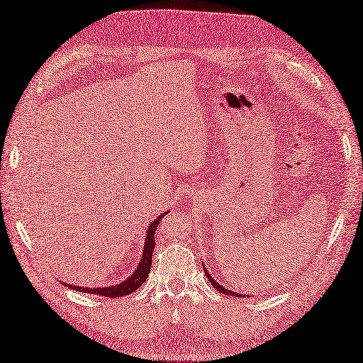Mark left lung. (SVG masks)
I'll list each match as a JSON object with an SVG mask.
<instances>
[{
	"instance_id": "left-lung-1",
	"label": "left lung",
	"mask_w": 363,
	"mask_h": 363,
	"mask_svg": "<svg viewBox=\"0 0 363 363\" xmlns=\"http://www.w3.org/2000/svg\"><path fill=\"white\" fill-rule=\"evenodd\" d=\"M204 272H206V276H207V279H209L211 281V284L213 285V289H217L218 291H221V293H225V295H233V296H240V295H238V293H235V291H233V290H228V289H225V287H221V285L217 282V281H215L213 279V277L209 274V273H207V269L204 268Z\"/></svg>"
}]
</instances>
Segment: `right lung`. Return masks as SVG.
I'll list each match as a JSON object with an SVG mask.
<instances>
[{"label":"right lung","instance_id":"add662e5","mask_svg":"<svg viewBox=\"0 0 363 363\" xmlns=\"http://www.w3.org/2000/svg\"><path fill=\"white\" fill-rule=\"evenodd\" d=\"M165 217L160 215L159 218H156V221H152V225L148 229V234H146V242H145V250L142 254V260L138 264L137 272L129 276L128 279L123 284H117L113 287H106V289H82L78 287V285H68V287H73L74 290L78 291H86V293H91V295H99V296H106V298H118V296H125L129 295V293L135 291L138 287H142V284L146 281V277L150 276V269H151V264H152V251L154 246H156V242H154V234H156V228L159 226V223L162 221V218Z\"/></svg>","mask_w":363,"mask_h":363}]
</instances>
